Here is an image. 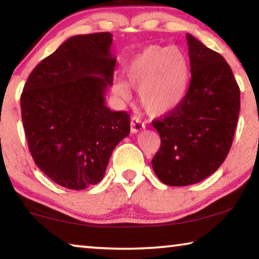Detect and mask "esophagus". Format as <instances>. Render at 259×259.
I'll return each mask as SVG.
<instances>
[{
	"instance_id": "1",
	"label": "esophagus",
	"mask_w": 259,
	"mask_h": 259,
	"mask_svg": "<svg viewBox=\"0 0 259 259\" xmlns=\"http://www.w3.org/2000/svg\"><path fill=\"white\" fill-rule=\"evenodd\" d=\"M131 133H138V131H141L142 129L145 128V124L143 122L141 121L140 118L137 117V116H134V117H131Z\"/></svg>"
}]
</instances>
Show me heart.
<instances>
[{
    "label": "heart",
    "mask_w": 259,
    "mask_h": 259,
    "mask_svg": "<svg viewBox=\"0 0 259 259\" xmlns=\"http://www.w3.org/2000/svg\"><path fill=\"white\" fill-rule=\"evenodd\" d=\"M126 76L138 90L141 103L151 115L166 114L182 103L190 84L188 57L176 47L149 46L130 62ZM128 82L117 78L114 92L123 101L131 97Z\"/></svg>",
    "instance_id": "1"
}]
</instances>
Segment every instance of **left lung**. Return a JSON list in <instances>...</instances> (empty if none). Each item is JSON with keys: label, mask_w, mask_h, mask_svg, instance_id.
Instances as JSON below:
<instances>
[{"label": "left lung", "mask_w": 259, "mask_h": 259, "mask_svg": "<svg viewBox=\"0 0 259 259\" xmlns=\"http://www.w3.org/2000/svg\"><path fill=\"white\" fill-rule=\"evenodd\" d=\"M191 81L182 103L152 121L161 148L152 158L159 181L171 187L198 183L222 165L237 125L240 92L228 62L187 34Z\"/></svg>", "instance_id": "1"}]
</instances>
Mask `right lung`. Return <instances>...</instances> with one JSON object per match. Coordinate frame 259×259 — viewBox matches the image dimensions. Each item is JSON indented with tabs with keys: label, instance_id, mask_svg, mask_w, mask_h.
Wrapping results in <instances>:
<instances>
[{
	"label": "right lung",
	"instance_id": "obj_1",
	"mask_svg": "<svg viewBox=\"0 0 259 259\" xmlns=\"http://www.w3.org/2000/svg\"><path fill=\"white\" fill-rule=\"evenodd\" d=\"M112 35L68 38L30 72L21 95L29 151L61 187L84 190L103 180L116 145L130 133V116L105 105L114 81Z\"/></svg>",
	"mask_w": 259,
	"mask_h": 259
}]
</instances>
